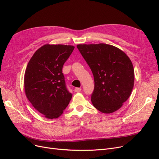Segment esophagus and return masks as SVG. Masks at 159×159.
Masks as SVG:
<instances>
[{
    "mask_svg": "<svg viewBox=\"0 0 159 159\" xmlns=\"http://www.w3.org/2000/svg\"><path fill=\"white\" fill-rule=\"evenodd\" d=\"M81 90H82V89H81V88H76L75 89V92H76V93L80 92Z\"/></svg>",
    "mask_w": 159,
    "mask_h": 159,
    "instance_id": "34e87169",
    "label": "esophagus"
}]
</instances>
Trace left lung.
<instances>
[{
	"label": "left lung",
	"instance_id": "1",
	"mask_svg": "<svg viewBox=\"0 0 159 159\" xmlns=\"http://www.w3.org/2000/svg\"><path fill=\"white\" fill-rule=\"evenodd\" d=\"M80 53L93 73L95 87L91 100L104 113L121 107L129 97L134 85V69L126 54L106 44H79Z\"/></svg>",
	"mask_w": 159,
	"mask_h": 159
}]
</instances>
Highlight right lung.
I'll list each match as a JSON object with an SVG mask.
<instances>
[{"label":"right lung","mask_w":159,"mask_h":159,"mask_svg":"<svg viewBox=\"0 0 159 159\" xmlns=\"http://www.w3.org/2000/svg\"><path fill=\"white\" fill-rule=\"evenodd\" d=\"M74 48L46 44L37 50L28 64L24 75L25 93L33 106L48 119L59 117L71 99L62 68Z\"/></svg>","instance_id":"right-lung-1"}]
</instances>
